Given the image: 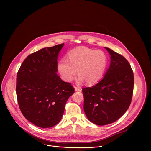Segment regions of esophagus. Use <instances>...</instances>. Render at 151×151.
Returning a JSON list of instances; mask_svg holds the SVG:
<instances>
[{"instance_id":"1","label":"esophagus","mask_w":151,"mask_h":151,"mask_svg":"<svg viewBox=\"0 0 151 151\" xmlns=\"http://www.w3.org/2000/svg\"><path fill=\"white\" fill-rule=\"evenodd\" d=\"M75 91H81V88L80 87H78V86H76L75 87Z\"/></svg>"}]
</instances>
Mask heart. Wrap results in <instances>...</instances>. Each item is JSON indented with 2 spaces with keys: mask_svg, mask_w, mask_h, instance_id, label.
<instances>
[{
  "mask_svg": "<svg viewBox=\"0 0 151 151\" xmlns=\"http://www.w3.org/2000/svg\"><path fill=\"white\" fill-rule=\"evenodd\" d=\"M68 57V60L63 58L58 63V70L66 81H72L78 71V82L95 84L101 80L108 65V58L104 51L87 47L71 50Z\"/></svg>",
  "mask_w": 151,
  "mask_h": 151,
  "instance_id": "obj_1",
  "label": "heart"
}]
</instances>
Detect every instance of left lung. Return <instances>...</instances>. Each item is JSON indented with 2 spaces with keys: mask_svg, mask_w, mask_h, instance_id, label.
<instances>
[{
  "mask_svg": "<svg viewBox=\"0 0 151 151\" xmlns=\"http://www.w3.org/2000/svg\"><path fill=\"white\" fill-rule=\"evenodd\" d=\"M105 48L110 55V63L104 78L82 89L86 117L99 126L111 124L125 113L134 88V74L129 62L110 48Z\"/></svg>",
  "mask_w": 151,
  "mask_h": 151,
  "instance_id": "8db88e82",
  "label": "left lung"
}]
</instances>
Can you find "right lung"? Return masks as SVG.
I'll list each match as a JSON object with an SVG mask.
<instances>
[{
  "mask_svg": "<svg viewBox=\"0 0 151 151\" xmlns=\"http://www.w3.org/2000/svg\"><path fill=\"white\" fill-rule=\"evenodd\" d=\"M64 43L44 47L24 60L17 74L19 105L27 120L41 128L56 125L62 119L68 98L74 93L58 72V57Z\"/></svg>",
  "mask_w": 151,
  "mask_h": 151,
  "instance_id": "right-lung-1",
  "label": "right lung"
}]
</instances>
